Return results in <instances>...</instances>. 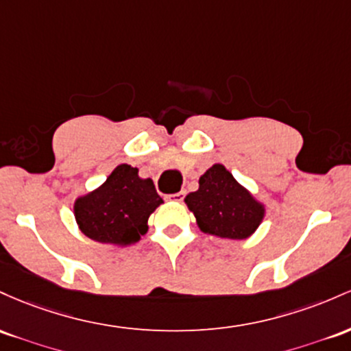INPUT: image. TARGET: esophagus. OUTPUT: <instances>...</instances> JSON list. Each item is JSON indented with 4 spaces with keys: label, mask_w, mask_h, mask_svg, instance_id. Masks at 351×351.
<instances>
[{
    "label": "esophagus",
    "mask_w": 351,
    "mask_h": 351,
    "mask_svg": "<svg viewBox=\"0 0 351 351\" xmlns=\"http://www.w3.org/2000/svg\"><path fill=\"white\" fill-rule=\"evenodd\" d=\"M184 197H186V192H177V194L169 195V199H171V200H176V202H182Z\"/></svg>",
    "instance_id": "esophagus-1"
}]
</instances>
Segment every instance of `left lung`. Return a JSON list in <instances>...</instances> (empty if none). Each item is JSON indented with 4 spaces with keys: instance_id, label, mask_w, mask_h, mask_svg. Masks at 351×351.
Masks as SVG:
<instances>
[{
    "instance_id": "8db88e82",
    "label": "left lung",
    "mask_w": 351,
    "mask_h": 351,
    "mask_svg": "<svg viewBox=\"0 0 351 351\" xmlns=\"http://www.w3.org/2000/svg\"><path fill=\"white\" fill-rule=\"evenodd\" d=\"M204 234L219 239L243 240L255 234L265 217V204L247 187L214 164L199 177V189L184 199Z\"/></svg>"
}]
</instances>
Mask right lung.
I'll return each mask as SVG.
<instances>
[{
  "mask_svg": "<svg viewBox=\"0 0 351 351\" xmlns=\"http://www.w3.org/2000/svg\"><path fill=\"white\" fill-rule=\"evenodd\" d=\"M152 179L139 169L119 164L94 191L74 200V219L86 237L114 247H128L147 232V220L162 204Z\"/></svg>",
  "mask_w": 351,
  "mask_h": 351,
  "instance_id": "add662e5",
  "label": "right lung"
}]
</instances>
